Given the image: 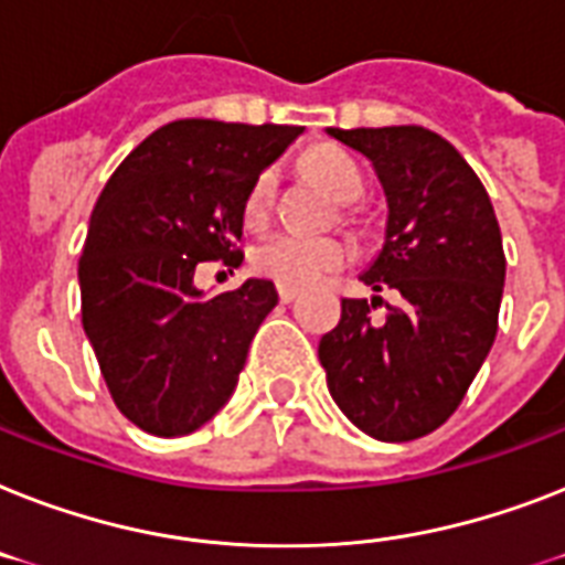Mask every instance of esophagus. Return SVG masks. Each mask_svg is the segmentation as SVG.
I'll list each match as a JSON object with an SVG mask.
<instances>
[{
    "label": "esophagus",
    "instance_id": "obj_1",
    "mask_svg": "<svg viewBox=\"0 0 565 565\" xmlns=\"http://www.w3.org/2000/svg\"><path fill=\"white\" fill-rule=\"evenodd\" d=\"M298 296V290L296 287H284V284H278V298H281L284 305H290L292 298Z\"/></svg>",
    "mask_w": 565,
    "mask_h": 565
}]
</instances>
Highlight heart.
Returning <instances> with one entry per match:
<instances>
[{
  "instance_id": "obj_1",
  "label": "heart",
  "mask_w": 565,
  "mask_h": 565,
  "mask_svg": "<svg viewBox=\"0 0 565 565\" xmlns=\"http://www.w3.org/2000/svg\"><path fill=\"white\" fill-rule=\"evenodd\" d=\"M307 171L313 173L330 194L339 200H360L365 191V179L356 162L348 153L337 148H316L307 153ZM275 185H278V171L267 168L252 182L249 194L243 200V220L246 226L258 228L269 220L275 200ZM351 260V249L339 237L322 235H298V232H278L260 241L252 252V267L260 275L273 278L284 287H310L322 275L342 269Z\"/></svg>"
}]
</instances>
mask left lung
Listing matches in <instances>:
<instances>
[{"mask_svg": "<svg viewBox=\"0 0 565 565\" xmlns=\"http://www.w3.org/2000/svg\"><path fill=\"white\" fill-rule=\"evenodd\" d=\"M371 159L388 203L386 243L362 275L383 298H342L319 342L330 397L377 441H415L465 401L497 339L505 249L490 196L447 139L424 127H328Z\"/></svg>", "mask_w": 565, "mask_h": 565, "instance_id": "8db88e82", "label": "left lung"}]
</instances>
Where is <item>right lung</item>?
<instances>
[{"mask_svg": "<svg viewBox=\"0 0 565 565\" xmlns=\"http://www.w3.org/2000/svg\"><path fill=\"white\" fill-rule=\"evenodd\" d=\"M298 132L292 124L171 121L100 191L77 264L81 319L118 412L145 433H194L235 392L278 292L249 278L205 298L194 273L203 260L241 267L243 200Z\"/></svg>", "mask_w": 565, "mask_h": 565, "instance_id": "right-lung-1", "label": "right lung"}]
</instances>
